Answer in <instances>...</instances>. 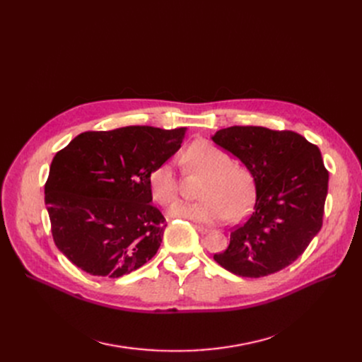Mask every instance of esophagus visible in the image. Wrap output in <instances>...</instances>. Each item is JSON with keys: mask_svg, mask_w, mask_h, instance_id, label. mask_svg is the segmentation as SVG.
Returning a JSON list of instances; mask_svg holds the SVG:
<instances>
[{"mask_svg": "<svg viewBox=\"0 0 362 362\" xmlns=\"http://www.w3.org/2000/svg\"><path fill=\"white\" fill-rule=\"evenodd\" d=\"M195 229L199 232V233H208V232H210V229H208V227H204V226H199V224H197L195 226Z\"/></svg>", "mask_w": 362, "mask_h": 362, "instance_id": "34e87169", "label": "esophagus"}]
</instances>
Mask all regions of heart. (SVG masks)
I'll use <instances>...</instances> for the list:
<instances>
[{
  "label": "heart",
  "mask_w": 362,
  "mask_h": 362,
  "mask_svg": "<svg viewBox=\"0 0 362 362\" xmlns=\"http://www.w3.org/2000/svg\"><path fill=\"white\" fill-rule=\"evenodd\" d=\"M183 163L191 175L204 177L199 189V202H180L170 210V216L191 221L213 224L227 217L240 218L250 211L255 198L252 171L233 163L226 151L208 141H197L183 152ZM151 197L167 206L177 198L179 185L173 165L163 163L151 171Z\"/></svg>",
  "instance_id": "b5f03b06"
}]
</instances>
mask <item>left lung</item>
Returning <instances> with one entry per match:
<instances>
[{
    "instance_id": "left-lung-1",
    "label": "left lung",
    "mask_w": 362,
    "mask_h": 362,
    "mask_svg": "<svg viewBox=\"0 0 362 362\" xmlns=\"http://www.w3.org/2000/svg\"><path fill=\"white\" fill-rule=\"evenodd\" d=\"M255 179L252 214L214 259L240 277H264L291 265L320 232L329 171L318 146L292 130L232 126L213 136Z\"/></svg>"
}]
</instances>
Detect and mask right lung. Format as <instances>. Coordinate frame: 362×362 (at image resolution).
<instances>
[{"label":"right lung","mask_w":362,"mask_h":362,"mask_svg":"<svg viewBox=\"0 0 362 362\" xmlns=\"http://www.w3.org/2000/svg\"><path fill=\"white\" fill-rule=\"evenodd\" d=\"M185 127L83 132L52 158L45 205L54 243L76 267L122 277L154 257L165 218L149 175L180 148Z\"/></svg>","instance_id":"right-lung-1"}]
</instances>
